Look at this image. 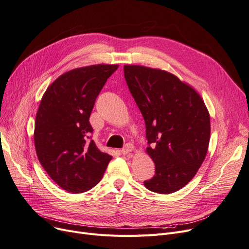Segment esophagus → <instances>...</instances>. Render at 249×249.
I'll return each instance as SVG.
<instances>
[{
    "label": "esophagus",
    "instance_id": "obj_1",
    "mask_svg": "<svg viewBox=\"0 0 249 249\" xmlns=\"http://www.w3.org/2000/svg\"><path fill=\"white\" fill-rule=\"evenodd\" d=\"M133 149H134V146H133L132 144H125L124 147L122 149V153H123L124 155L128 154V153L133 151Z\"/></svg>",
    "mask_w": 249,
    "mask_h": 249
}]
</instances>
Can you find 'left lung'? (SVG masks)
Here are the masks:
<instances>
[{"instance_id": "left-lung-1", "label": "left lung", "mask_w": 249, "mask_h": 249, "mask_svg": "<svg viewBox=\"0 0 249 249\" xmlns=\"http://www.w3.org/2000/svg\"><path fill=\"white\" fill-rule=\"evenodd\" d=\"M124 72L146 125L147 153L155 175L144 182L152 192L170 194L190 182L201 166L211 138V118L201 97L160 69L124 65Z\"/></svg>"}]
</instances>
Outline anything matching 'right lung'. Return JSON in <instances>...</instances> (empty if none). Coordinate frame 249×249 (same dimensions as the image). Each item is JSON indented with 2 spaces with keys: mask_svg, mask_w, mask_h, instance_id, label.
<instances>
[{
  "mask_svg": "<svg viewBox=\"0 0 249 249\" xmlns=\"http://www.w3.org/2000/svg\"><path fill=\"white\" fill-rule=\"evenodd\" d=\"M118 65L72 69L50 85L38 106L35 146L39 162L64 190L83 193L100 182L112 156L90 136V115L107 78Z\"/></svg>",
  "mask_w": 249,
  "mask_h": 249,
  "instance_id": "obj_1",
  "label": "right lung"
}]
</instances>
